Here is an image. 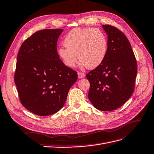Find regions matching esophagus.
<instances>
[{
    "instance_id": "obj_1",
    "label": "esophagus",
    "mask_w": 154,
    "mask_h": 154,
    "mask_svg": "<svg viewBox=\"0 0 154 154\" xmlns=\"http://www.w3.org/2000/svg\"><path fill=\"white\" fill-rule=\"evenodd\" d=\"M77 75H78V77L79 79L83 78V77H85V74L83 73H81V72H78Z\"/></svg>"
}]
</instances>
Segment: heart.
<instances>
[{
  "mask_svg": "<svg viewBox=\"0 0 154 154\" xmlns=\"http://www.w3.org/2000/svg\"><path fill=\"white\" fill-rule=\"evenodd\" d=\"M66 47L58 48V55L67 67H73L78 56L81 67L94 69L104 60L108 51V39L98 29L75 28L64 38Z\"/></svg>",
  "mask_w": 154,
  "mask_h": 154,
  "instance_id": "heart-1",
  "label": "heart"
}]
</instances>
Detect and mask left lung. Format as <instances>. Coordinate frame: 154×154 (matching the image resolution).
Masks as SVG:
<instances>
[{
  "label": "left lung",
  "mask_w": 154,
  "mask_h": 154,
  "mask_svg": "<svg viewBox=\"0 0 154 154\" xmlns=\"http://www.w3.org/2000/svg\"><path fill=\"white\" fill-rule=\"evenodd\" d=\"M102 27L108 35V51L100 65L87 74L88 97L95 108L109 112L123 106L133 94L137 64L124 33L109 25Z\"/></svg>",
  "instance_id": "1"
}]
</instances>
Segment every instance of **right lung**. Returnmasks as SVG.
<instances>
[{"label":"right lung","instance_id":"add662e5","mask_svg":"<svg viewBox=\"0 0 154 154\" xmlns=\"http://www.w3.org/2000/svg\"><path fill=\"white\" fill-rule=\"evenodd\" d=\"M63 29H43L21 45L17 57L14 81L21 104L40 116L54 114L62 108L77 79L57 52Z\"/></svg>","mask_w":154,"mask_h":154}]
</instances>
